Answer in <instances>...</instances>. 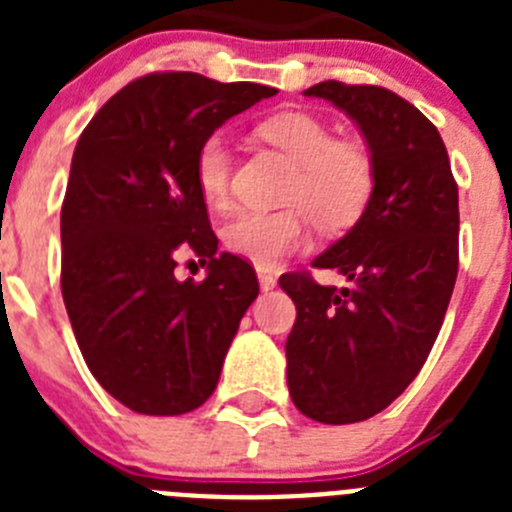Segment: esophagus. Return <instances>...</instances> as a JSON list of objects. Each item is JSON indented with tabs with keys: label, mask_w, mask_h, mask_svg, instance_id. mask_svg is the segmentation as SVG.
Wrapping results in <instances>:
<instances>
[{
	"label": "esophagus",
	"mask_w": 512,
	"mask_h": 512,
	"mask_svg": "<svg viewBox=\"0 0 512 512\" xmlns=\"http://www.w3.org/2000/svg\"><path fill=\"white\" fill-rule=\"evenodd\" d=\"M259 284H261V289H264V292H271V289L277 287V277H274L271 271L259 269Z\"/></svg>",
	"instance_id": "34e87169"
}]
</instances>
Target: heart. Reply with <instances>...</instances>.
Instances as JSON below:
<instances>
[{"instance_id":"heart-1","label":"heart","mask_w":512,"mask_h":512,"mask_svg":"<svg viewBox=\"0 0 512 512\" xmlns=\"http://www.w3.org/2000/svg\"><path fill=\"white\" fill-rule=\"evenodd\" d=\"M259 135L295 161L282 210H238L223 225V241L235 256L256 266H274L310 238V212L323 228H346L364 212L374 192L372 156L351 140H336L320 117L279 112L259 125ZM230 146L223 133H210L194 153V184L210 207H223L230 194Z\"/></svg>"}]
</instances>
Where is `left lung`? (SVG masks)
I'll return each mask as SVG.
<instances>
[{"label":"left lung","instance_id":"8db88e82","mask_svg":"<svg viewBox=\"0 0 512 512\" xmlns=\"http://www.w3.org/2000/svg\"><path fill=\"white\" fill-rule=\"evenodd\" d=\"M359 125L374 192L356 225L312 261L348 287L282 274L297 320L287 336V384L302 415L328 425L382 413L418 377L436 343L459 271V189L441 135L418 107L372 84L320 81Z\"/></svg>","mask_w":512,"mask_h":512}]
</instances>
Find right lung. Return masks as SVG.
Wrapping results in <instances>:
<instances>
[{
	"mask_svg": "<svg viewBox=\"0 0 512 512\" xmlns=\"http://www.w3.org/2000/svg\"><path fill=\"white\" fill-rule=\"evenodd\" d=\"M277 89L192 71L130 81L92 117L71 158L61 207V292L81 356L133 413L182 415L215 392L259 279L217 253L194 153L225 120ZM208 264L173 277L175 253Z\"/></svg>",
	"mask_w": 512,
	"mask_h": 512,
	"instance_id": "add662e5",
	"label": "right lung"
}]
</instances>
